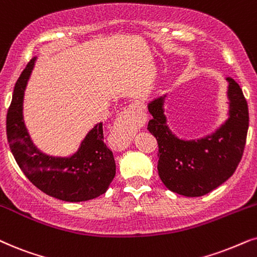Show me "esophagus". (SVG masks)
Returning <instances> with one entry per match:
<instances>
[{"label": "esophagus", "instance_id": "obj_1", "mask_svg": "<svg viewBox=\"0 0 257 257\" xmlns=\"http://www.w3.org/2000/svg\"><path fill=\"white\" fill-rule=\"evenodd\" d=\"M143 124L141 108L137 105H131L124 109L118 119H116L114 131H113V141L119 145H127L131 141L133 132L137 131Z\"/></svg>", "mask_w": 257, "mask_h": 257}]
</instances>
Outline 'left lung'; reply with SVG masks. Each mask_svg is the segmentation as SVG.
Here are the masks:
<instances>
[{"label":"left lung","instance_id":"8db88e82","mask_svg":"<svg viewBox=\"0 0 257 257\" xmlns=\"http://www.w3.org/2000/svg\"><path fill=\"white\" fill-rule=\"evenodd\" d=\"M230 116L214 135L201 141H179L170 132L163 111L164 96L149 104L152 119L148 130L158 143V175L176 194L199 197L223 184L235 172L244 151L249 126L248 104L230 78Z\"/></svg>","mask_w":257,"mask_h":257}]
</instances>
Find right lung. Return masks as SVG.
Wrapping results in <instances>:
<instances>
[{
  "label": "right lung",
  "mask_w": 257,
  "mask_h": 257,
  "mask_svg": "<svg viewBox=\"0 0 257 257\" xmlns=\"http://www.w3.org/2000/svg\"><path fill=\"white\" fill-rule=\"evenodd\" d=\"M35 58L16 81L7 112V138L16 163L42 192L66 202H84L105 194L115 176L113 153L104 143L102 122L86 136L71 158H53L36 150L23 124L22 101Z\"/></svg>",
  "instance_id": "obj_1"
}]
</instances>
